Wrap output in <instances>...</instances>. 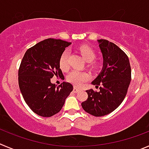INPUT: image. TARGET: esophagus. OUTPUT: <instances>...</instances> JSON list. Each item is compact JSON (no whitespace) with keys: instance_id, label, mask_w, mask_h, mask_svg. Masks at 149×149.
Masks as SVG:
<instances>
[{"instance_id":"1","label":"esophagus","mask_w":149,"mask_h":149,"mask_svg":"<svg viewBox=\"0 0 149 149\" xmlns=\"http://www.w3.org/2000/svg\"><path fill=\"white\" fill-rule=\"evenodd\" d=\"M80 91V88H79L75 87V86L73 88V91L74 92V93H77V92Z\"/></svg>"}]
</instances>
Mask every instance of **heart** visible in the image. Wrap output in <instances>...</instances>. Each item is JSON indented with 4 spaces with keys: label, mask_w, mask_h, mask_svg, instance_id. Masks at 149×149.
I'll use <instances>...</instances> for the list:
<instances>
[{
    "label": "heart",
    "mask_w": 149,
    "mask_h": 149,
    "mask_svg": "<svg viewBox=\"0 0 149 149\" xmlns=\"http://www.w3.org/2000/svg\"><path fill=\"white\" fill-rule=\"evenodd\" d=\"M80 52L85 60L88 62H91L97 57V55L94 51L86 45L80 46ZM69 52L68 49L63 51L61 55L59 58V66L63 71L67 70L69 68ZM90 78V74L88 72L82 71L72 70L67 76V80L75 86H80L83 84V82L86 81Z\"/></svg>",
    "instance_id": "b5f03b06"
}]
</instances>
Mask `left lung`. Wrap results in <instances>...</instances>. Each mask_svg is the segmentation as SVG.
I'll list each match as a JSON object with an SVG mask.
<instances>
[{"label":"left lung","mask_w":149,"mask_h":149,"mask_svg":"<svg viewBox=\"0 0 149 149\" xmlns=\"http://www.w3.org/2000/svg\"><path fill=\"white\" fill-rule=\"evenodd\" d=\"M97 41L103 67L91 83L100 86V91H86L88 99L81 105L88 113L100 117L116 110L124 100L131 81V67L128 56L117 45L105 39Z\"/></svg>","instance_id":"1"}]
</instances>
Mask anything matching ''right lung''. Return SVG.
<instances>
[{
	"mask_svg": "<svg viewBox=\"0 0 149 149\" xmlns=\"http://www.w3.org/2000/svg\"><path fill=\"white\" fill-rule=\"evenodd\" d=\"M71 42L47 39L25 52L18 72L19 89L24 100L35 113L50 117L58 113L73 90L71 83L63 82L56 87L50 79L63 77L59 58Z\"/></svg>",
	"mask_w": 149,
	"mask_h": 149,
	"instance_id": "1",
	"label": "right lung"
}]
</instances>
